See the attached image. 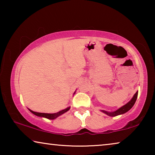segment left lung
<instances>
[{"label": "left lung", "instance_id": "1", "mask_svg": "<svg viewBox=\"0 0 155 155\" xmlns=\"http://www.w3.org/2000/svg\"><path fill=\"white\" fill-rule=\"evenodd\" d=\"M137 95H138V91L134 94V96H133V98H131V100L128 102V103L124 104V106L121 107L118 109H117L116 111H111V112L104 111V110H101V111L103 113H104V114H105L107 115H109V116H111V117H115V116H117V115L124 114L125 113H127V111H129V110L133 107V105H134L136 100H137Z\"/></svg>", "mask_w": 155, "mask_h": 155}]
</instances>
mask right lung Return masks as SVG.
<instances>
[{
    "label": "right lung",
    "mask_w": 155,
    "mask_h": 155,
    "mask_svg": "<svg viewBox=\"0 0 155 155\" xmlns=\"http://www.w3.org/2000/svg\"><path fill=\"white\" fill-rule=\"evenodd\" d=\"M75 94V91L74 94ZM70 109V107H67L66 109H63L61 110V111H60L59 112L57 113H54V114H46V113H38V112H35L32 111V110H31L28 109V110L32 113L33 114L37 115V116H39V117H45V118H47V119H49V120H54L56 119L57 117L60 116V115L65 114V112H67L68 111H69Z\"/></svg>",
    "instance_id": "add662e5"
}]
</instances>
